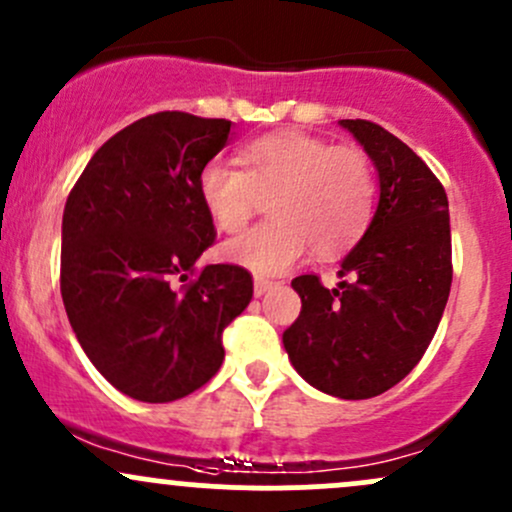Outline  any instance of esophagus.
Wrapping results in <instances>:
<instances>
[{
	"label": "esophagus",
	"mask_w": 512,
	"mask_h": 512,
	"mask_svg": "<svg viewBox=\"0 0 512 512\" xmlns=\"http://www.w3.org/2000/svg\"><path fill=\"white\" fill-rule=\"evenodd\" d=\"M273 285H276V280H268V278L256 276V280H254V293L258 295V298H261V295L266 293V290H271Z\"/></svg>",
	"instance_id": "34e87169"
}]
</instances>
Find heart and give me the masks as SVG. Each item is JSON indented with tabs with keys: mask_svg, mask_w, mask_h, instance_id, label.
Listing matches in <instances>:
<instances>
[{
	"mask_svg": "<svg viewBox=\"0 0 512 512\" xmlns=\"http://www.w3.org/2000/svg\"><path fill=\"white\" fill-rule=\"evenodd\" d=\"M236 163H210L200 173L197 192L214 227L244 232L263 200H271V222L224 246V261L278 276L310 249L320 261L344 256L371 227L378 180L364 148L280 131L246 144Z\"/></svg>",
	"mask_w": 512,
	"mask_h": 512,
	"instance_id": "1",
	"label": "heart"
}]
</instances>
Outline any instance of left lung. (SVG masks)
Returning a JSON list of instances; mask_svg holds the SVG:
<instances>
[{"instance_id":"obj_1","label":"left lung","mask_w":512,"mask_h":512,"mask_svg":"<svg viewBox=\"0 0 512 512\" xmlns=\"http://www.w3.org/2000/svg\"><path fill=\"white\" fill-rule=\"evenodd\" d=\"M339 124L371 156L381 200L337 288L315 273L293 280L302 310L283 344L310 386L366 400L403 381L430 346L452 288V229L447 192L410 146L366 119Z\"/></svg>"}]
</instances>
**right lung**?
Returning <instances> with one entry per match:
<instances>
[{"label":"right lung","mask_w":512,"mask_h":512,"mask_svg":"<svg viewBox=\"0 0 512 512\" xmlns=\"http://www.w3.org/2000/svg\"><path fill=\"white\" fill-rule=\"evenodd\" d=\"M229 129L227 119L148 114L97 148L65 202L70 327L97 371L141 403L205 386L224 361L222 332L254 298L246 268L195 266L217 236L197 183Z\"/></svg>","instance_id":"obj_1"}]
</instances>
